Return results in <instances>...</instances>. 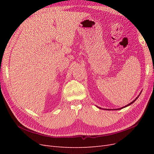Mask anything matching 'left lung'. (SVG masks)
<instances>
[{"instance_id":"8db88e82","label":"left lung","mask_w":154,"mask_h":154,"mask_svg":"<svg viewBox=\"0 0 154 154\" xmlns=\"http://www.w3.org/2000/svg\"><path fill=\"white\" fill-rule=\"evenodd\" d=\"M139 96H137V97H136V99H135V100H134L133 101H132V102H131V103H130L129 104L127 105H126V106H123V107H122V108H119V109H113V110H120V109H123V108H125V107H127V106H128V105H131V104H132V103H134V102L135 101H136V100H137V99L138 98V97H139ZM98 108H99V109H101V108H100V107H98ZM105 110H110L111 109H105Z\"/></svg>"}]
</instances>
